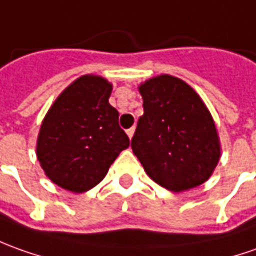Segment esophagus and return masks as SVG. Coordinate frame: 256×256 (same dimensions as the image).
<instances>
[{
  "label": "esophagus",
  "instance_id": "obj_1",
  "mask_svg": "<svg viewBox=\"0 0 256 256\" xmlns=\"http://www.w3.org/2000/svg\"><path fill=\"white\" fill-rule=\"evenodd\" d=\"M126 133H128V138H132V137H133V134H134V128H130L128 132H126Z\"/></svg>",
  "mask_w": 256,
  "mask_h": 256
}]
</instances>
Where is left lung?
<instances>
[{"mask_svg":"<svg viewBox=\"0 0 256 256\" xmlns=\"http://www.w3.org/2000/svg\"><path fill=\"white\" fill-rule=\"evenodd\" d=\"M144 114L132 150L158 185L184 192L204 184L222 156L213 116L180 78L161 74L138 85Z\"/></svg>","mask_w":256,"mask_h":256,"instance_id":"obj_1","label":"left lung"}]
</instances>
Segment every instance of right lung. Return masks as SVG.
<instances>
[{"label": "right lung", "instance_id": "1", "mask_svg": "<svg viewBox=\"0 0 256 256\" xmlns=\"http://www.w3.org/2000/svg\"><path fill=\"white\" fill-rule=\"evenodd\" d=\"M112 84L86 74L57 96L36 142V157L53 184L74 194L98 185L130 142L109 104Z\"/></svg>", "mask_w": 256, "mask_h": 256}]
</instances>
